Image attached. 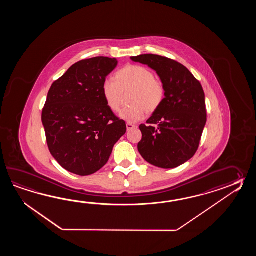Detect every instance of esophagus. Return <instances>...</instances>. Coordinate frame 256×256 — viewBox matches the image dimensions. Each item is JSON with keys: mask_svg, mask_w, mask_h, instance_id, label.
I'll return each mask as SVG.
<instances>
[{"mask_svg": "<svg viewBox=\"0 0 256 256\" xmlns=\"http://www.w3.org/2000/svg\"><path fill=\"white\" fill-rule=\"evenodd\" d=\"M136 126L132 124H130V122H127V124H126V128H127V130H132V129L136 128Z\"/></svg>", "mask_w": 256, "mask_h": 256, "instance_id": "esophagus-1", "label": "esophagus"}]
</instances>
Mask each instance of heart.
<instances>
[{"label": "heart", "instance_id": "1", "mask_svg": "<svg viewBox=\"0 0 256 256\" xmlns=\"http://www.w3.org/2000/svg\"><path fill=\"white\" fill-rule=\"evenodd\" d=\"M128 92L130 105L122 110L119 116L130 124L142 120L147 112H156L166 96L163 82L154 78L152 71L144 66H126L115 72L112 80H106L102 85L104 102L114 112L120 109L124 93Z\"/></svg>", "mask_w": 256, "mask_h": 256}]
</instances>
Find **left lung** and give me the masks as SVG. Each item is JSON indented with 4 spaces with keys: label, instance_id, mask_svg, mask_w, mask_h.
<instances>
[{
    "label": "left lung",
    "instance_id": "8db88e82",
    "mask_svg": "<svg viewBox=\"0 0 256 256\" xmlns=\"http://www.w3.org/2000/svg\"><path fill=\"white\" fill-rule=\"evenodd\" d=\"M130 60L156 71L166 88L161 107L139 126L142 158L161 168H174L196 154L207 122L205 94L200 82L185 66L158 54H144Z\"/></svg>",
    "mask_w": 256,
    "mask_h": 256
}]
</instances>
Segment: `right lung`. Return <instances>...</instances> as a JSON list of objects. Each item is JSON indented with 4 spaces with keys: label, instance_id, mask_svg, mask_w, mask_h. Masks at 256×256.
Segmentation results:
<instances>
[{
    "label": "right lung",
    "instance_id": "add662e5",
    "mask_svg": "<svg viewBox=\"0 0 256 256\" xmlns=\"http://www.w3.org/2000/svg\"><path fill=\"white\" fill-rule=\"evenodd\" d=\"M116 58L96 56L71 66L52 84L42 110L49 151L73 174H94L108 162L126 132V122L107 107L102 94Z\"/></svg>",
    "mask_w": 256,
    "mask_h": 256
}]
</instances>
